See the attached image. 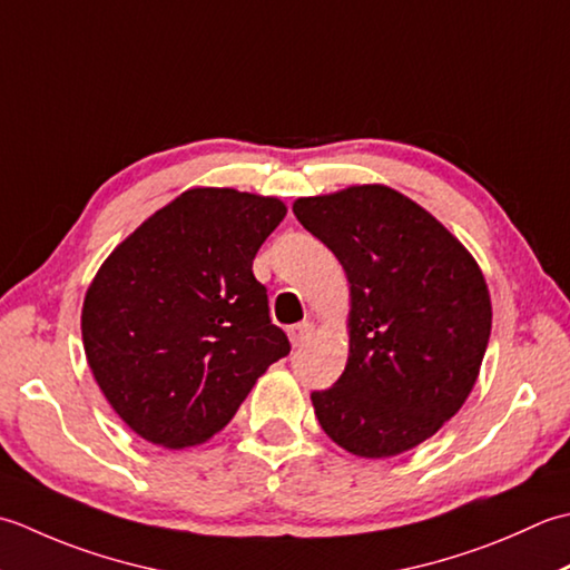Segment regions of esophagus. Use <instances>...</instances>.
<instances>
[{
  "label": "esophagus",
  "mask_w": 570,
  "mask_h": 570,
  "mask_svg": "<svg viewBox=\"0 0 570 570\" xmlns=\"http://www.w3.org/2000/svg\"><path fill=\"white\" fill-rule=\"evenodd\" d=\"M312 332H315V322L312 320L299 322L295 327H289V342H293V346H302L309 340Z\"/></svg>",
  "instance_id": "esophagus-1"
}]
</instances>
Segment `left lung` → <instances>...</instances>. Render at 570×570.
Returning a JSON list of instances; mask_svg holds the SVG:
<instances>
[{
	"mask_svg": "<svg viewBox=\"0 0 570 570\" xmlns=\"http://www.w3.org/2000/svg\"><path fill=\"white\" fill-rule=\"evenodd\" d=\"M350 281V358L315 415L356 458H393L468 401L490 342L492 302L470 250L423 206L383 184L293 204Z\"/></svg>",
	"mask_w": 570,
	"mask_h": 570,
	"instance_id": "left-lung-1",
	"label": "left lung"
}]
</instances>
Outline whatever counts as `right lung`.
Wrapping results in <instances>:
<instances>
[{
	"label": "right lung",
	"instance_id": "1",
	"mask_svg": "<svg viewBox=\"0 0 570 570\" xmlns=\"http://www.w3.org/2000/svg\"><path fill=\"white\" fill-rule=\"evenodd\" d=\"M275 196L196 187L115 248L88 285L80 332L112 411L149 443H206L289 342L253 258L285 218Z\"/></svg>",
	"mask_w": 570,
	"mask_h": 570
}]
</instances>
